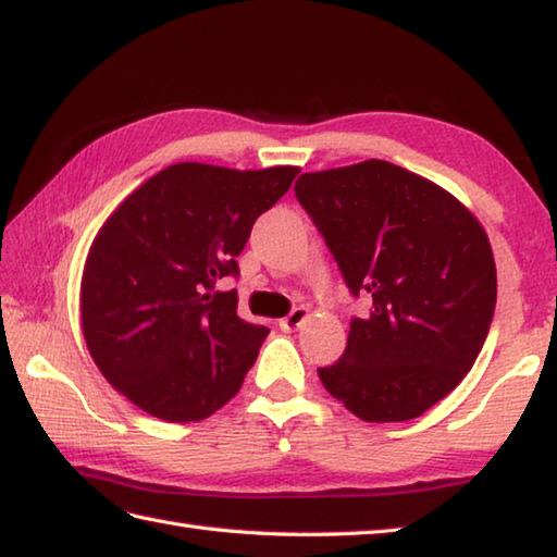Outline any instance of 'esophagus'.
Instances as JSON below:
<instances>
[{"label":"esophagus","instance_id":"esophagus-1","mask_svg":"<svg viewBox=\"0 0 557 557\" xmlns=\"http://www.w3.org/2000/svg\"><path fill=\"white\" fill-rule=\"evenodd\" d=\"M308 318H310V310L308 308H296L290 314H286V318H283L278 324H281V330L293 332V330H298L300 324L306 322Z\"/></svg>","mask_w":557,"mask_h":557}]
</instances>
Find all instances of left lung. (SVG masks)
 I'll return each mask as SVG.
<instances>
[{
  "mask_svg": "<svg viewBox=\"0 0 557 557\" xmlns=\"http://www.w3.org/2000/svg\"><path fill=\"white\" fill-rule=\"evenodd\" d=\"M296 196L346 286L371 300L342 359L318 369L324 391L363 422L424 414L487 337L497 269L485 227L446 188L383 160L300 174Z\"/></svg>",
  "mask_w": 557,
  "mask_h": 557,
  "instance_id": "1",
  "label": "left lung"
}]
</instances>
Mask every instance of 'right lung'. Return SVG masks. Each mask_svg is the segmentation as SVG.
<instances>
[{
    "mask_svg": "<svg viewBox=\"0 0 557 557\" xmlns=\"http://www.w3.org/2000/svg\"><path fill=\"white\" fill-rule=\"evenodd\" d=\"M300 170L180 162L123 198L84 261L79 322L94 363L128 400L174 424L233 400L269 330L237 314V274L255 220Z\"/></svg>",
    "mask_w": 557,
    "mask_h": 557,
    "instance_id": "add662e5",
    "label": "right lung"
}]
</instances>
